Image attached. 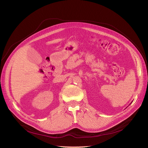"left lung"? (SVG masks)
Listing matches in <instances>:
<instances>
[{"mask_svg": "<svg viewBox=\"0 0 148 148\" xmlns=\"http://www.w3.org/2000/svg\"><path fill=\"white\" fill-rule=\"evenodd\" d=\"M131 103H132V102H131ZM131 103H130V104H131Z\"/></svg>", "mask_w": 148, "mask_h": 148, "instance_id": "left-lung-1", "label": "left lung"}]
</instances>
